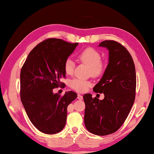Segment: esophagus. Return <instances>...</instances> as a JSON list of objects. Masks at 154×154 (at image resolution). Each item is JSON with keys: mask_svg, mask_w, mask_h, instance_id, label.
I'll list each match as a JSON object with an SVG mask.
<instances>
[{"mask_svg": "<svg viewBox=\"0 0 154 154\" xmlns=\"http://www.w3.org/2000/svg\"><path fill=\"white\" fill-rule=\"evenodd\" d=\"M77 99H79V100H82L83 99V96L82 95H81V94H78L77 95Z\"/></svg>", "mask_w": 154, "mask_h": 154, "instance_id": "esophagus-1", "label": "esophagus"}]
</instances>
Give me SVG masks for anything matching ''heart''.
I'll return each mask as SVG.
<instances>
[{"label":"heart","instance_id":"obj_1","mask_svg":"<svg viewBox=\"0 0 154 154\" xmlns=\"http://www.w3.org/2000/svg\"><path fill=\"white\" fill-rule=\"evenodd\" d=\"M78 58L81 62L86 64L89 67V74L93 77H99L101 76L105 70V65L101 61L102 56L95 49L93 48H87L85 49L78 55ZM75 63L71 58L66 60L64 64V71L67 75H71L73 74ZM69 85L71 89L77 92L83 93L92 85L91 81L84 80L79 78H75L70 81Z\"/></svg>","mask_w":154,"mask_h":154}]
</instances>
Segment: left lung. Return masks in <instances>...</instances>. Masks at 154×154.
<instances>
[{
	"label": "left lung",
	"mask_w": 154,
	"mask_h": 154,
	"mask_svg": "<svg viewBox=\"0 0 154 154\" xmlns=\"http://www.w3.org/2000/svg\"><path fill=\"white\" fill-rule=\"evenodd\" d=\"M99 46L109 50V63L93 91L104 98L84 94V122L91 133L106 136L116 132L128 116L135 100L136 75L131 55L122 44L105 40Z\"/></svg>",
	"instance_id": "1"
}]
</instances>
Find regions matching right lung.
<instances>
[{
	"label": "right lung",
	"mask_w": 154,
	"mask_h": 154,
	"mask_svg": "<svg viewBox=\"0 0 154 154\" xmlns=\"http://www.w3.org/2000/svg\"><path fill=\"white\" fill-rule=\"evenodd\" d=\"M78 43L49 38L38 44L20 72V99L31 122L40 132L54 134L61 131L67 119V106L77 97L68 91L63 96L53 89L64 84V64Z\"/></svg>",
	"instance_id": "add662e5"
}]
</instances>
